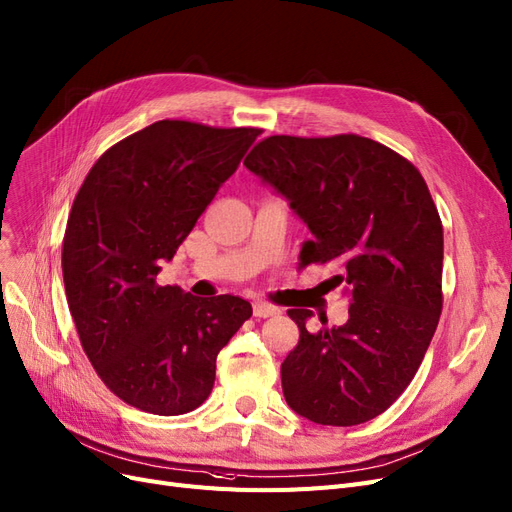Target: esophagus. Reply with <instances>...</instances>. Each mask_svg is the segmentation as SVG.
I'll return each instance as SVG.
<instances>
[{"label": "esophagus", "mask_w": 512, "mask_h": 512, "mask_svg": "<svg viewBox=\"0 0 512 512\" xmlns=\"http://www.w3.org/2000/svg\"><path fill=\"white\" fill-rule=\"evenodd\" d=\"M253 314L257 318H270V316H276L280 314V308L268 304V301H261V299H255L253 301Z\"/></svg>", "instance_id": "34e87169"}]
</instances>
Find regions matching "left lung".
<instances>
[{"label":"left lung","instance_id":"8db88e82","mask_svg":"<svg viewBox=\"0 0 512 512\" xmlns=\"http://www.w3.org/2000/svg\"><path fill=\"white\" fill-rule=\"evenodd\" d=\"M244 166L289 200L312 240L304 263L335 261L350 297L342 327L306 329L280 367L289 407L323 426H354L384 413L409 386L443 308V225L420 170L358 135L257 143Z\"/></svg>","mask_w":512,"mask_h":512}]
</instances>
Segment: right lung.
<instances>
[{
	"instance_id": "1",
	"label": "right lung",
	"mask_w": 512,
	"mask_h": 512,
	"mask_svg": "<svg viewBox=\"0 0 512 512\" xmlns=\"http://www.w3.org/2000/svg\"><path fill=\"white\" fill-rule=\"evenodd\" d=\"M259 132L154 122L109 147L73 200L63 238L69 312L94 371L141 411L200 407L219 350L253 314L242 297L202 299L156 276Z\"/></svg>"
}]
</instances>
